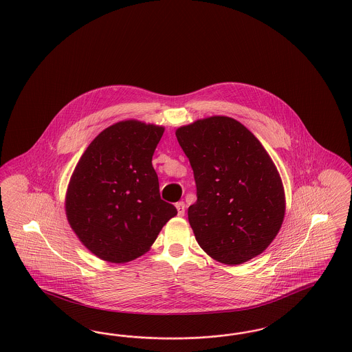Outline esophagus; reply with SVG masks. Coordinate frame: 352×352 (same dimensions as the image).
Instances as JSON below:
<instances>
[{
    "mask_svg": "<svg viewBox=\"0 0 352 352\" xmlns=\"http://www.w3.org/2000/svg\"><path fill=\"white\" fill-rule=\"evenodd\" d=\"M175 208H177V211H178V216H184L186 206H184V203H183V201H178V203L175 204Z\"/></svg>",
    "mask_w": 352,
    "mask_h": 352,
    "instance_id": "esophagus-1",
    "label": "esophagus"
}]
</instances>
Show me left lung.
<instances>
[{"instance_id": "8db88e82", "label": "left lung", "mask_w": 352, "mask_h": 352, "mask_svg": "<svg viewBox=\"0 0 352 352\" xmlns=\"http://www.w3.org/2000/svg\"><path fill=\"white\" fill-rule=\"evenodd\" d=\"M175 136L194 170L188 223L199 246L229 266L263 253L280 230L285 195L261 141L229 116L199 119Z\"/></svg>"}]
</instances>
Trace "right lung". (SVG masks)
<instances>
[{"mask_svg":"<svg viewBox=\"0 0 352 352\" xmlns=\"http://www.w3.org/2000/svg\"><path fill=\"white\" fill-rule=\"evenodd\" d=\"M165 128L123 120L89 144L72 174L67 219L94 255L126 263L146 253L177 214L160 197L152 157Z\"/></svg>","mask_w":352,"mask_h":352,"instance_id":"add662e5","label":"right lung"}]
</instances>
